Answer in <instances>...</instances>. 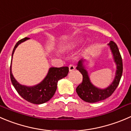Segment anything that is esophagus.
Returning a JSON list of instances; mask_svg holds the SVG:
<instances>
[{"instance_id": "esophagus-1", "label": "esophagus", "mask_w": 131, "mask_h": 131, "mask_svg": "<svg viewBox=\"0 0 131 131\" xmlns=\"http://www.w3.org/2000/svg\"><path fill=\"white\" fill-rule=\"evenodd\" d=\"M75 70V67L73 64H70L69 65V71L70 72H73Z\"/></svg>"}]
</instances>
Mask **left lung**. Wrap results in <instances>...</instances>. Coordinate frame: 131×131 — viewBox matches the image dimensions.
Returning <instances> with one entry per match:
<instances>
[{
  "label": "left lung",
  "mask_w": 131,
  "mask_h": 131,
  "mask_svg": "<svg viewBox=\"0 0 131 131\" xmlns=\"http://www.w3.org/2000/svg\"><path fill=\"white\" fill-rule=\"evenodd\" d=\"M107 45L112 53L114 62L116 66V70L113 81L107 88H99L93 84L84 64L85 59H81L77 64L76 68L82 75V81L76 88V92L81 99L85 102L94 103L106 99L112 95L119 84L123 72L122 59L118 48L114 41H111Z\"/></svg>",
  "instance_id": "obj_1"
}]
</instances>
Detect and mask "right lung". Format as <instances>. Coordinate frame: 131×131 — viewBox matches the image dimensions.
<instances>
[{"label": "right lung", "instance_id": "right-lung-1", "mask_svg": "<svg viewBox=\"0 0 131 131\" xmlns=\"http://www.w3.org/2000/svg\"><path fill=\"white\" fill-rule=\"evenodd\" d=\"M29 38H25L18 41L14 47L11 56V67H10V77L13 85L19 95L30 103L41 104L47 102L54 96L57 90L58 82L59 80L64 78L68 75L69 68L68 67L60 68L50 67L45 78L40 83L35 86H28L19 83L15 78L11 71L13 56L18 46L24 41L29 40Z\"/></svg>", "mask_w": 131, "mask_h": 131}]
</instances>
